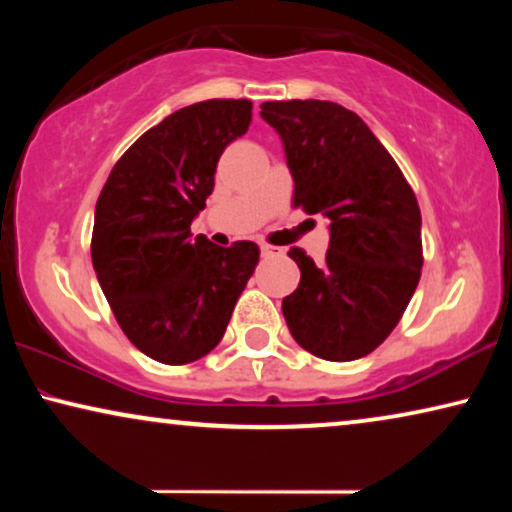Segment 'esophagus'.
Listing matches in <instances>:
<instances>
[{"label": "esophagus", "mask_w": 512, "mask_h": 512, "mask_svg": "<svg viewBox=\"0 0 512 512\" xmlns=\"http://www.w3.org/2000/svg\"><path fill=\"white\" fill-rule=\"evenodd\" d=\"M279 254H282V249H277V247H270V244H261V256L270 258V256H279Z\"/></svg>", "instance_id": "34e87169"}]
</instances>
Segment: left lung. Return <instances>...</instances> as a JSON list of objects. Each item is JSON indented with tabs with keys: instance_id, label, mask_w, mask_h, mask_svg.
I'll return each mask as SVG.
<instances>
[{
	"instance_id": "8db88e82",
	"label": "left lung",
	"mask_w": 512,
	"mask_h": 512,
	"mask_svg": "<svg viewBox=\"0 0 512 512\" xmlns=\"http://www.w3.org/2000/svg\"><path fill=\"white\" fill-rule=\"evenodd\" d=\"M282 139L293 205L328 219L326 261L291 247L298 289L282 300L293 340L326 361L380 347L403 317L422 272L415 193L354 111L328 100L263 102Z\"/></svg>"
}]
</instances>
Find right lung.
Segmentation results:
<instances>
[{"label":"right lung","mask_w":512,"mask_h":512,"mask_svg":"<svg viewBox=\"0 0 512 512\" xmlns=\"http://www.w3.org/2000/svg\"><path fill=\"white\" fill-rule=\"evenodd\" d=\"M249 100H205L146 130L111 170L95 207L93 268L118 326L167 366L219 345L258 247L212 244L191 223L214 191L223 149L247 132Z\"/></svg>","instance_id":"1"}]
</instances>
